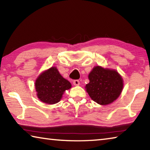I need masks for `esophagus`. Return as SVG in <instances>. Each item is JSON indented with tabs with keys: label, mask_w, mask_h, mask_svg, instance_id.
<instances>
[{
	"label": "esophagus",
	"mask_w": 150,
	"mask_h": 150,
	"mask_svg": "<svg viewBox=\"0 0 150 150\" xmlns=\"http://www.w3.org/2000/svg\"><path fill=\"white\" fill-rule=\"evenodd\" d=\"M73 85L75 86H78L80 85V81L79 80H74L73 81Z\"/></svg>",
	"instance_id": "esophagus-1"
}]
</instances>
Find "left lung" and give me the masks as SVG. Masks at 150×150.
Masks as SVG:
<instances>
[{"label":"left lung","mask_w":150,"mask_h":150,"mask_svg":"<svg viewBox=\"0 0 150 150\" xmlns=\"http://www.w3.org/2000/svg\"><path fill=\"white\" fill-rule=\"evenodd\" d=\"M85 88L90 97L100 105L114 102L121 94L123 79L116 70L96 66L88 74Z\"/></svg>","instance_id":"obj_1"}]
</instances>
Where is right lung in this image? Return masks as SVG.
Instances as JSON below:
<instances>
[{
    "label": "right lung",
    "instance_id": "1",
    "mask_svg": "<svg viewBox=\"0 0 150 150\" xmlns=\"http://www.w3.org/2000/svg\"><path fill=\"white\" fill-rule=\"evenodd\" d=\"M35 87L40 100L53 105L59 102L65 91L71 87V84L61 75L56 67H52L38 76Z\"/></svg>",
    "mask_w": 150,
    "mask_h": 150
}]
</instances>
